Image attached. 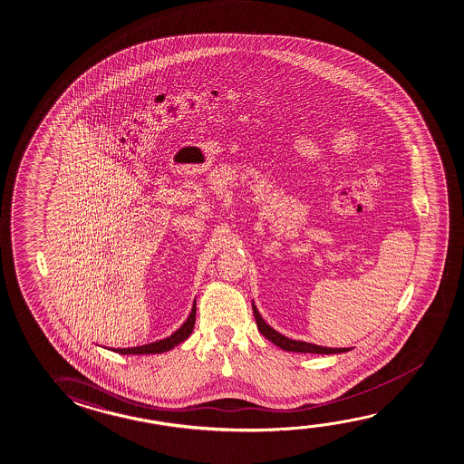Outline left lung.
I'll return each mask as SVG.
<instances>
[{"instance_id": "1", "label": "left lung", "mask_w": 464, "mask_h": 464, "mask_svg": "<svg viewBox=\"0 0 464 464\" xmlns=\"http://www.w3.org/2000/svg\"><path fill=\"white\" fill-rule=\"evenodd\" d=\"M254 308V316H256V327L260 330L265 338H268L269 342L275 343L276 346L283 348L284 351H292V353H314V354H336V353H346L348 348H325V346H317L311 343L296 342L290 340L287 336L281 335L279 332L271 329L268 324L263 321L260 313L256 311V304H252Z\"/></svg>"}]
</instances>
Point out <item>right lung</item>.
Here are the masks:
<instances>
[{"label":"right lung","instance_id":"add662e5","mask_svg":"<svg viewBox=\"0 0 464 464\" xmlns=\"http://www.w3.org/2000/svg\"><path fill=\"white\" fill-rule=\"evenodd\" d=\"M195 321L196 303L193 304L191 314H189L188 319H187V323L183 324L180 329L177 330L172 335L168 336V338L160 340V342L148 343V344H143V346L118 348V350L113 351L114 353H120V354H160V353H166V351L172 350L179 343L185 342V340L191 335V332L195 329Z\"/></svg>","mask_w":464,"mask_h":464}]
</instances>
